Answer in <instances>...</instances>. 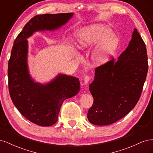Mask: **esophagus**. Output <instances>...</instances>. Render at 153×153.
Returning <instances> with one entry per match:
<instances>
[{
	"label": "esophagus",
	"instance_id": "esophagus-1",
	"mask_svg": "<svg viewBox=\"0 0 153 153\" xmlns=\"http://www.w3.org/2000/svg\"><path fill=\"white\" fill-rule=\"evenodd\" d=\"M90 80H91V77L88 75H85L84 76V78H83V83H84V84H87L89 83Z\"/></svg>",
	"mask_w": 153,
	"mask_h": 153
}]
</instances>
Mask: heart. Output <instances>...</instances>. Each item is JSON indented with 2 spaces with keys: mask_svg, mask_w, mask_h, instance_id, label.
Listing matches in <instances>:
<instances>
[{
  "mask_svg": "<svg viewBox=\"0 0 153 153\" xmlns=\"http://www.w3.org/2000/svg\"><path fill=\"white\" fill-rule=\"evenodd\" d=\"M76 41L80 50H89L96 46L91 52V60L92 64L98 66L110 61L120 44L119 37L103 24L91 25L78 30Z\"/></svg>",
  "mask_w": 153,
  "mask_h": 153,
  "instance_id": "1",
  "label": "heart"
}]
</instances>
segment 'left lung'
I'll return each instance as SVG.
<instances>
[{"label":"left lung","instance_id":"obj_1","mask_svg":"<svg viewBox=\"0 0 153 153\" xmlns=\"http://www.w3.org/2000/svg\"><path fill=\"white\" fill-rule=\"evenodd\" d=\"M148 71L146 45L136 29L128 47L117 61L96 68L89 91L94 99L89 121L111 124L126 115L140 99Z\"/></svg>","mask_w":153,"mask_h":153}]
</instances>
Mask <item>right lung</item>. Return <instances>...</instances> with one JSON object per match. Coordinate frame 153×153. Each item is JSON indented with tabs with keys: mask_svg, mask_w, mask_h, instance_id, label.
Listing matches in <instances>:
<instances>
[{
	"mask_svg": "<svg viewBox=\"0 0 153 153\" xmlns=\"http://www.w3.org/2000/svg\"><path fill=\"white\" fill-rule=\"evenodd\" d=\"M74 13L36 15L25 25L14 42L8 63V85L13 104L30 122L50 126L57 121L63 101L80 91L78 78L59 73L41 84L31 76L28 66L29 38L36 32L53 31L66 25Z\"/></svg>",
	"mask_w": 153,
	"mask_h": 153,
	"instance_id": "obj_1",
	"label": "right lung"
}]
</instances>
